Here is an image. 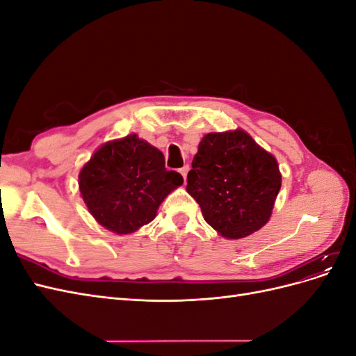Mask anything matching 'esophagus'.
I'll return each mask as SVG.
<instances>
[{
  "instance_id": "34e87169",
  "label": "esophagus",
  "mask_w": 356,
  "mask_h": 356,
  "mask_svg": "<svg viewBox=\"0 0 356 356\" xmlns=\"http://www.w3.org/2000/svg\"><path fill=\"white\" fill-rule=\"evenodd\" d=\"M188 170H190V166H188V165H184V166H182V168L179 169V174H181L182 177H184V181H186V178H187Z\"/></svg>"
}]
</instances>
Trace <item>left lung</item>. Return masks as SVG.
I'll list each match as a JSON object with an SVG mask.
<instances>
[{"label":"left lung","instance_id":"1","mask_svg":"<svg viewBox=\"0 0 356 356\" xmlns=\"http://www.w3.org/2000/svg\"><path fill=\"white\" fill-rule=\"evenodd\" d=\"M187 175L203 218L227 239L260 230L281 190L276 159L246 132L204 135Z\"/></svg>","mask_w":356,"mask_h":356}]
</instances>
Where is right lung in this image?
<instances>
[{"instance_id": "right-lung-1", "label": "right lung", "mask_w": 356, "mask_h": 356, "mask_svg": "<svg viewBox=\"0 0 356 356\" xmlns=\"http://www.w3.org/2000/svg\"><path fill=\"white\" fill-rule=\"evenodd\" d=\"M165 168V156L136 135L106 143L79 175L89 212L105 229L127 234L153 221L159 204L182 184Z\"/></svg>"}]
</instances>
